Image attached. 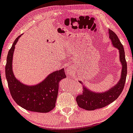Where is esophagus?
<instances>
[{
	"mask_svg": "<svg viewBox=\"0 0 133 133\" xmlns=\"http://www.w3.org/2000/svg\"><path fill=\"white\" fill-rule=\"evenodd\" d=\"M72 72H71V71H69V72H68V74H71H71H72Z\"/></svg>",
	"mask_w": 133,
	"mask_h": 133,
	"instance_id": "obj_1",
	"label": "esophagus"
}]
</instances>
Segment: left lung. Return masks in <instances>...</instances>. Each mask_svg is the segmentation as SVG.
Wrapping results in <instances>:
<instances>
[{"mask_svg": "<svg viewBox=\"0 0 133 133\" xmlns=\"http://www.w3.org/2000/svg\"><path fill=\"white\" fill-rule=\"evenodd\" d=\"M108 32L109 39L111 40L112 45L118 49L119 51L120 62L122 65L121 79L114 87L108 91L102 92L92 91L83 86L82 94L77 96L76 101L79 107L87 111H93L96 109L102 108L114 102L121 95L126 82L127 72V62L125 58L123 46L114 31L109 29ZM79 82L83 84L82 82Z\"/></svg>", "mask_w": 133, "mask_h": 133, "instance_id": "obj_1", "label": "left lung"}]
</instances>
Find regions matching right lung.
<instances>
[{"label": "right lung", "instance_id": "add662e5", "mask_svg": "<svg viewBox=\"0 0 133 133\" xmlns=\"http://www.w3.org/2000/svg\"><path fill=\"white\" fill-rule=\"evenodd\" d=\"M21 36L15 40L7 57L5 72L10 92L14 101L24 109L47 113L56 106L59 82L66 77L64 69L53 72L36 85L28 86L22 83L15 77L12 67L15 45Z\"/></svg>", "mask_w": 133, "mask_h": 133}]
</instances>
